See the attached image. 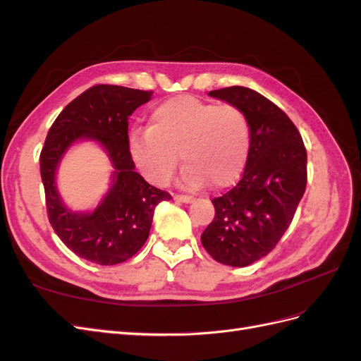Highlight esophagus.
<instances>
[{"label":"esophagus","mask_w":361,"mask_h":361,"mask_svg":"<svg viewBox=\"0 0 361 361\" xmlns=\"http://www.w3.org/2000/svg\"><path fill=\"white\" fill-rule=\"evenodd\" d=\"M174 200L182 202V203H191L194 200V197H191V195H185V194H174Z\"/></svg>","instance_id":"esophagus-1"}]
</instances>
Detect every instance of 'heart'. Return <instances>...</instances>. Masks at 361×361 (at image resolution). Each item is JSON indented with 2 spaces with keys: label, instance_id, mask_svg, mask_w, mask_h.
<instances>
[{
  "label": "heart",
  "instance_id": "1",
  "mask_svg": "<svg viewBox=\"0 0 361 361\" xmlns=\"http://www.w3.org/2000/svg\"><path fill=\"white\" fill-rule=\"evenodd\" d=\"M251 128L235 105H216L191 94L174 96L154 108L149 128L129 137V152L143 176L166 185L179 164L182 183L197 190L235 183L245 170Z\"/></svg>",
  "mask_w": 361,
  "mask_h": 361
}]
</instances>
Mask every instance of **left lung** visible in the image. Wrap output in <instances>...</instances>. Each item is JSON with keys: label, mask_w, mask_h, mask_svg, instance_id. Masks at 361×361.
<instances>
[{"label": "left lung", "mask_w": 361, "mask_h": 361, "mask_svg": "<svg viewBox=\"0 0 361 361\" xmlns=\"http://www.w3.org/2000/svg\"><path fill=\"white\" fill-rule=\"evenodd\" d=\"M209 96L245 113L251 147L241 180L212 199L215 216L202 244L220 264L247 267L274 250L290 226L307 183V152L286 113L260 93L233 85Z\"/></svg>", "instance_id": "left-lung-1"}]
</instances>
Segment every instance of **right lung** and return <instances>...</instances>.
Listing matches in <instances>:
<instances>
[{
	"instance_id": "1",
	"label": "right lung",
	"mask_w": 361,
	"mask_h": 361,
	"mask_svg": "<svg viewBox=\"0 0 361 361\" xmlns=\"http://www.w3.org/2000/svg\"><path fill=\"white\" fill-rule=\"evenodd\" d=\"M152 93L110 84L90 87L59 114L40 152V176L52 228L76 256L97 265H116L133 257L149 238L155 206L171 199L167 191L140 176L129 152V116L150 101ZM81 137L101 142L116 169L111 191L92 214L69 212L55 188L59 159Z\"/></svg>"
}]
</instances>
